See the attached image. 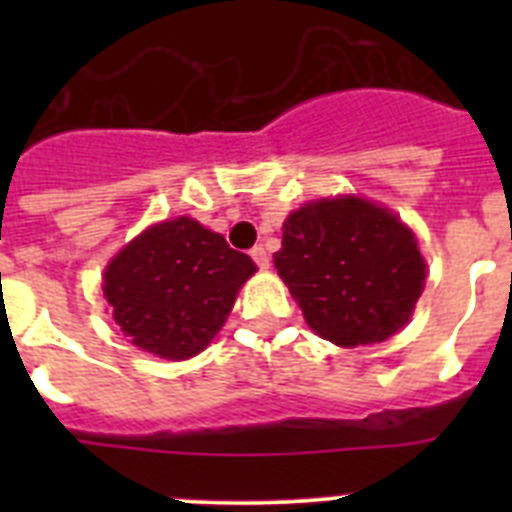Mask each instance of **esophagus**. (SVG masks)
Returning a JSON list of instances; mask_svg holds the SVG:
<instances>
[{"label": "esophagus", "mask_w": 512, "mask_h": 512, "mask_svg": "<svg viewBox=\"0 0 512 512\" xmlns=\"http://www.w3.org/2000/svg\"><path fill=\"white\" fill-rule=\"evenodd\" d=\"M251 259L256 261V266H259V269H269V253H266V248L264 246H253L251 251Z\"/></svg>", "instance_id": "obj_1"}]
</instances>
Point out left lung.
<instances>
[{
  "label": "left lung",
  "mask_w": 512,
  "mask_h": 512,
  "mask_svg": "<svg viewBox=\"0 0 512 512\" xmlns=\"http://www.w3.org/2000/svg\"><path fill=\"white\" fill-rule=\"evenodd\" d=\"M274 266L307 325L338 346H366L397 333L425 279L410 228L356 197L310 202L292 212Z\"/></svg>",
  "instance_id": "8db88e82"
}]
</instances>
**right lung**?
Here are the masks:
<instances>
[{"label": "right lung", "mask_w": 512, "mask_h": 512, "mask_svg": "<svg viewBox=\"0 0 512 512\" xmlns=\"http://www.w3.org/2000/svg\"><path fill=\"white\" fill-rule=\"evenodd\" d=\"M256 266L192 217L153 225L104 271V297L138 348L161 359L200 354Z\"/></svg>", "instance_id": "add662e5"}]
</instances>
